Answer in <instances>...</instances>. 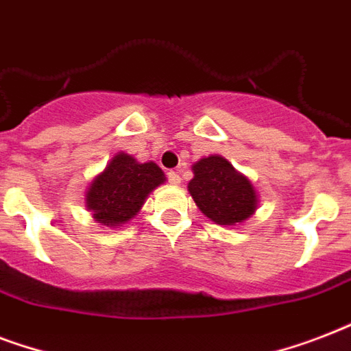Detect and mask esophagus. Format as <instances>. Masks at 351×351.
Instances as JSON below:
<instances>
[{
	"instance_id": "obj_1",
	"label": "esophagus",
	"mask_w": 351,
	"mask_h": 351,
	"mask_svg": "<svg viewBox=\"0 0 351 351\" xmlns=\"http://www.w3.org/2000/svg\"><path fill=\"white\" fill-rule=\"evenodd\" d=\"M167 180H169V184H173V186H178L180 184V175L178 173H175V171H169L167 173Z\"/></svg>"
}]
</instances>
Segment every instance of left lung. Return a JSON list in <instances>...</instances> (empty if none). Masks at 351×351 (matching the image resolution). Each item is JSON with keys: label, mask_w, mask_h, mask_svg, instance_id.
Instances as JSON below:
<instances>
[{"label": "left lung", "mask_w": 351, "mask_h": 351, "mask_svg": "<svg viewBox=\"0 0 351 351\" xmlns=\"http://www.w3.org/2000/svg\"><path fill=\"white\" fill-rule=\"evenodd\" d=\"M187 191L198 209L219 226H239L258 208V195L247 176L220 154H209L193 164Z\"/></svg>", "instance_id": "obj_1"}]
</instances>
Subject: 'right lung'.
<instances>
[{
	"label": "right lung",
	"instance_id": "1",
	"mask_svg": "<svg viewBox=\"0 0 351 351\" xmlns=\"http://www.w3.org/2000/svg\"><path fill=\"white\" fill-rule=\"evenodd\" d=\"M165 182L164 171L154 162H138L127 153H117L85 191V208L107 228L131 222L147 197Z\"/></svg>",
	"mask_w": 351,
	"mask_h": 351
}]
</instances>
